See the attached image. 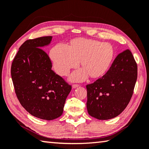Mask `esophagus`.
Masks as SVG:
<instances>
[{"mask_svg":"<svg viewBox=\"0 0 149 149\" xmlns=\"http://www.w3.org/2000/svg\"><path fill=\"white\" fill-rule=\"evenodd\" d=\"M79 86V84H72V87L73 88H77V87H78Z\"/></svg>","mask_w":149,"mask_h":149,"instance_id":"esophagus-1","label":"esophagus"}]
</instances>
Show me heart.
Masks as SVG:
<instances>
[{
	"instance_id": "obj_1",
	"label": "heart",
	"mask_w": 149,
	"mask_h": 149,
	"mask_svg": "<svg viewBox=\"0 0 149 149\" xmlns=\"http://www.w3.org/2000/svg\"><path fill=\"white\" fill-rule=\"evenodd\" d=\"M112 45L94 39H77L72 40L70 45L57 44L52 49L50 59L55 71L61 76H66L70 70L79 65L83 69L72 74L73 81H83L88 74L92 77L103 75L109 67L113 57Z\"/></svg>"
}]
</instances>
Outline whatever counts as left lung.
<instances>
[{
    "mask_svg": "<svg viewBox=\"0 0 149 149\" xmlns=\"http://www.w3.org/2000/svg\"><path fill=\"white\" fill-rule=\"evenodd\" d=\"M137 77V63L127 49L117 55L103 76L86 86L89 115L106 120L120 114L131 100Z\"/></svg>",
    "mask_w": 149,
    "mask_h": 149,
    "instance_id": "obj_1",
    "label": "left lung"
}]
</instances>
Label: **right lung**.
I'll list each match as a JSON object with an SVG mask.
<instances>
[{"label":"right lung","mask_w":149,"mask_h":149,"mask_svg":"<svg viewBox=\"0 0 149 149\" xmlns=\"http://www.w3.org/2000/svg\"><path fill=\"white\" fill-rule=\"evenodd\" d=\"M52 36L29 39L20 46L11 64V75L17 98L35 117L53 120L63 112L72 86L52 70L50 58L41 48Z\"/></svg>","instance_id":"right-lung-1"}]
</instances>
